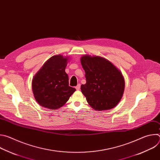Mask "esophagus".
<instances>
[{"mask_svg": "<svg viewBox=\"0 0 160 160\" xmlns=\"http://www.w3.org/2000/svg\"><path fill=\"white\" fill-rule=\"evenodd\" d=\"M75 88H76L77 90H80V84H78V85L75 87Z\"/></svg>", "mask_w": 160, "mask_h": 160, "instance_id": "34e87169", "label": "esophagus"}]
</instances>
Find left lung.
<instances>
[{
  "label": "left lung",
  "mask_w": 160,
  "mask_h": 160,
  "mask_svg": "<svg viewBox=\"0 0 160 160\" xmlns=\"http://www.w3.org/2000/svg\"><path fill=\"white\" fill-rule=\"evenodd\" d=\"M80 61L86 78V83L81 85V90L88 103L99 111L116 106L125 88L121 72L111 62L99 56L85 55Z\"/></svg>",
  "instance_id": "1"
}]
</instances>
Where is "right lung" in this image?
Wrapping results in <instances>:
<instances>
[{"label": "right lung", "instance_id": "obj_1", "mask_svg": "<svg viewBox=\"0 0 160 160\" xmlns=\"http://www.w3.org/2000/svg\"><path fill=\"white\" fill-rule=\"evenodd\" d=\"M68 60L61 55L51 57L33 78V92L40 106L52 109H58L76 90L69 86L68 75L65 72Z\"/></svg>", "mask_w": 160, "mask_h": 160}]
</instances>
